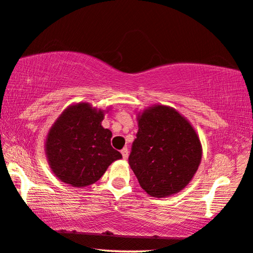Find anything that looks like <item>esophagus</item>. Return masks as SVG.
<instances>
[{
  "label": "esophagus",
  "mask_w": 253,
  "mask_h": 253,
  "mask_svg": "<svg viewBox=\"0 0 253 253\" xmlns=\"http://www.w3.org/2000/svg\"><path fill=\"white\" fill-rule=\"evenodd\" d=\"M122 154H123V158L124 159H127L128 158V149L127 148H124L123 150H122Z\"/></svg>",
  "instance_id": "1"
}]
</instances>
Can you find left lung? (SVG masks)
Segmentation results:
<instances>
[{
	"label": "left lung",
	"instance_id": "1",
	"mask_svg": "<svg viewBox=\"0 0 253 253\" xmlns=\"http://www.w3.org/2000/svg\"><path fill=\"white\" fill-rule=\"evenodd\" d=\"M201 157L197 133L175 109L154 105L138 116L128 163L151 197L165 198L183 190L197 172Z\"/></svg>",
	"mask_w": 253,
	"mask_h": 253
}]
</instances>
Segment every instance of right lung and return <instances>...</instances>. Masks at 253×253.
I'll list each match as a JSON object with an SVG mask.
<instances>
[{"mask_svg": "<svg viewBox=\"0 0 253 253\" xmlns=\"http://www.w3.org/2000/svg\"><path fill=\"white\" fill-rule=\"evenodd\" d=\"M104 114L88 103L71 105L48 131L45 150L59 179L83 187L99 180L122 154L111 146L112 133L101 126Z\"/></svg>", "mask_w": 253, "mask_h": 253, "instance_id": "add662e5", "label": "right lung"}]
</instances>
